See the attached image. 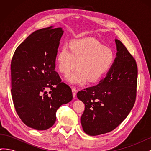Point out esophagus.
<instances>
[{
	"label": "esophagus",
	"mask_w": 151,
	"mask_h": 151,
	"mask_svg": "<svg viewBox=\"0 0 151 151\" xmlns=\"http://www.w3.org/2000/svg\"><path fill=\"white\" fill-rule=\"evenodd\" d=\"M72 95H73V97L74 98H76V93L77 92V91L76 88H72Z\"/></svg>",
	"instance_id": "esophagus-1"
}]
</instances>
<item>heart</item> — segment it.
Returning a JSON list of instances; mask_svg holds the SVG:
<instances>
[{"label": "heart", "mask_w": 151, "mask_h": 151, "mask_svg": "<svg viewBox=\"0 0 151 151\" xmlns=\"http://www.w3.org/2000/svg\"><path fill=\"white\" fill-rule=\"evenodd\" d=\"M115 58L112 50L104 47L96 40L90 38L72 41L63 47L57 55L59 72L67 75L76 67L77 69L66 77L72 84H84L87 80L93 82L106 73Z\"/></svg>", "instance_id": "1"}]
</instances>
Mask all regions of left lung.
Returning a JSON list of instances; mask_svg holds the SVG:
<instances>
[{
	"instance_id": "left-lung-1",
	"label": "left lung",
	"mask_w": 151,
	"mask_h": 151,
	"mask_svg": "<svg viewBox=\"0 0 151 151\" xmlns=\"http://www.w3.org/2000/svg\"><path fill=\"white\" fill-rule=\"evenodd\" d=\"M115 41L116 56L104 78L77 94L85 104L81 122L89 135H101L115 129L127 118L135 101L136 62L120 40Z\"/></svg>"
}]
</instances>
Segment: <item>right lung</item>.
<instances>
[{
  "label": "right lung",
  "mask_w": 151,
  "mask_h": 151,
  "mask_svg": "<svg viewBox=\"0 0 151 151\" xmlns=\"http://www.w3.org/2000/svg\"><path fill=\"white\" fill-rule=\"evenodd\" d=\"M63 34L62 28L53 26L33 32L17 48L11 61L16 111L25 125L37 130L52 127L57 109L73 98L70 87L55 70Z\"/></svg>",
  "instance_id": "obj_1"
}]
</instances>
